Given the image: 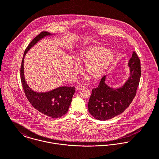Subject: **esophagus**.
<instances>
[{
    "mask_svg": "<svg viewBox=\"0 0 159 159\" xmlns=\"http://www.w3.org/2000/svg\"><path fill=\"white\" fill-rule=\"evenodd\" d=\"M83 88H84V86H77L76 87V90H81V89H83Z\"/></svg>",
    "mask_w": 159,
    "mask_h": 159,
    "instance_id": "34e87169",
    "label": "esophagus"
}]
</instances>
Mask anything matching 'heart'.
I'll return each mask as SVG.
<instances>
[{"label": "heart", "instance_id": "heart-1", "mask_svg": "<svg viewBox=\"0 0 159 159\" xmlns=\"http://www.w3.org/2000/svg\"><path fill=\"white\" fill-rule=\"evenodd\" d=\"M114 59L113 52L102 46H92L81 52L77 58L80 64H85V71L95 80L101 78L106 72ZM80 66H73V71L77 72Z\"/></svg>", "mask_w": 159, "mask_h": 159}]
</instances>
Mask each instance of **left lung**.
Masks as SVG:
<instances>
[{
	"instance_id": "1",
	"label": "left lung",
	"mask_w": 159,
	"mask_h": 159,
	"mask_svg": "<svg viewBox=\"0 0 159 159\" xmlns=\"http://www.w3.org/2000/svg\"><path fill=\"white\" fill-rule=\"evenodd\" d=\"M130 76L120 88H114L106 83L107 75L101 79L97 88L92 91L88 102V110L91 115L100 120H106L122 113L127 109L135 96L141 76L140 60L136 52L128 62Z\"/></svg>"
}]
</instances>
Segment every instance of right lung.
<instances>
[{
  "label": "right lung",
  "instance_id": "add662e5",
  "mask_svg": "<svg viewBox=\"0 0 159 159\" xmlns=\"http://www.w3.org/2000/svg\"><path fill=\"white\" fill-rule=\"evenodd\" d=\"M51 35H55V34L42 32L34 38L27 47L24 53L21 66V80L25 94L33 107L46 116L52 118H58L67 113L75 92V88L61 86L43 92L34 91L26 83L24 69V60L27 52L40 40Z\"/></svg>",
  "mask_w": 159,
  "mask_h": 159
}]
</instances>
